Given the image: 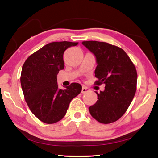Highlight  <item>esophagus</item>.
Masks as SVG:
<instances>
[{
    "instance_id": "esophagus-1",
    "label": "esophagus",
    "mask_w": 158,
    "mask_h": 158,
    "mask_svg": "<svg viewBox=\"0 0 158 158\" xmlns=\"http://www.w3.org/2000/svg\"><path fill=\"white\" fill-rule=\"evenodd\" d=\"M90 91V89H88V88L85 87V86H83L82 87V90H81V93H88Z\"/></svg>"
}]
</instances>
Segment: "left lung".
<instances>
[{
  "label": "left lung",
  "mask_w": 158,
  "mask_h": 158,
  "mask_svg": "<svg viewBox=\"0 0 158 158\" xmlns=\"http://www.w3.org/2000/svg\"><path fill=\"white\" fill-rule=\"evenodd\" d=\"M83 45L94 53L97 60L95 84L105 85L96 103L89 107L93 118L101 123L118 120L127 110L137 90L136 68L123 49L106 42L84 41Z\"/></svg>",
  "instance_id": "8db88e82"
}]
</instances>
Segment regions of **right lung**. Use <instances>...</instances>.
<instances>
[{
    "mask_svg": "<svg viewBox=\"0 0 158 158\" xmlns=\"http://www.w3.org/2000/svg\"><path fill=\"white\" fill-rule=\"evenodd\" d=\"M78 42H53L31 54L23 63L21 85L29 109L40 121L53 124L65 116L69 103L81 91L78 83L59 89L57 74L64 68L63 53Z\"/></svg>",
    "mask_w": 158,
    "mask_h": 158,
    "instance_id": "obj_1",
    "label": "right lung"
}]
</instances>
